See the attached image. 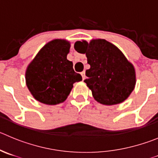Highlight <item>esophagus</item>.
<instances>
[{
  "mask_svg": "<svg viewBox=\"0 0 158 158\" xmlns=\"http://www.w3.org/2000/svg\"><path fill=\"white\" fill-rule=\"evenodd\" d=\"M81 76H82V79H83V80H85V71H82L81 73Z\"/></svg>",
  "mask_w": 158,
  "mask_h": 158,
  "instance_id": "34e87169",
  "label": "esophagus"
}]
</instances>
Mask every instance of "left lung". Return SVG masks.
I'll return each mask as SVG.
<instances>
[{"label":"left lung","mask_w":158,"mask_h":158,"mask_svg":"<svg viewBox=\"0 0 158 158\" xmlns=\"http://www.w3.org/2000/svg\"><path fill=\"white\" fill-rule=\"evenodd\" d=\"M75 50L86 54L90 69L86 70L84 81L98 102L106 106L122 103L136 85L134 67L124 54L106 40L77 41Z\"/></svg>","instance_id":"1"}]
</instances>
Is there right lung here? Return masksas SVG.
Listing matches in <instances>:
<instances>
[{
    "instance_id": "right-lung-1",
    "label": "right lung",
    "mask_w": 158,
    "mask_h": 158,
    "mask_svg": "<svg viewBox=\"0 0 158 158\" xmlns=\"http://www.w3.org/2000/svg\"><path fill=\"white\" fill-rule=\"evenodd\" d=\"M70 44L64 40L46 43L28 64L25 81L32 96L46 105L64 102L75 82L82 77L73 70V63L67 59Z\"/></svg>"
}]
</instances>
